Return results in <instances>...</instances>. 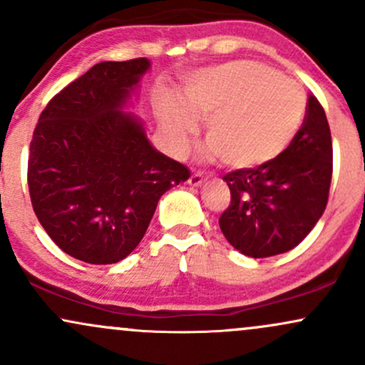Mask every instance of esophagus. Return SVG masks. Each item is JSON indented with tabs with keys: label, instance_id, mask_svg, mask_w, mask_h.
I'll use <instances>...</instances> for the list:
<instances>
[{
	"label": "esophagus",
	"instance_id": "obj_1",
	"mask_svg": "<svg viewBox=\"0 0 365 365\" xmlns=\"http://www.w3.org/2000/svg\"><path fill=\"white\" fill-rule=\"evenodd\" d=\"M202 182H204V177L200 173H192L190 178H188V185L192 187H199Z\"/></svg>",
	"mask_w": 365,
	"mask_h": 365
}]
</instances>
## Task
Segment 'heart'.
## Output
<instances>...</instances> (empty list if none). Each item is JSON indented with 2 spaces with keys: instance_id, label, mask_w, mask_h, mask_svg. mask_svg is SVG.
I'll list each match as a JSON object with an SVG mask.
<instances>
[{
  "instance_id": "1",
  "label": "heart",
  "mask_w": 365,
  "mask_h": 365,
  "mask_svg": "<svg viewBox=\"0 0 365 365\" xmlns=\"http://www.w3.org/2000/svg\"><path fill=\"white\" fill-rule=\"evenodd\" d=\"M206 118L212 156L235 170L273 161L302 127L305 94L299 83L257 61H230L195 73L183 89V103H163L159 118L168 144L183 153Z\"/></svg>"
}]
</instances>
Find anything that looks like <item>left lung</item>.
<instances>
[{
  "label": "left lung",
  "instance_id": "1",
  "mask_svg": "<svg viewBox=\"0 0 365 365\" xmlns=\"http://www.w3.org/2000/svg\"><path fill=\"white\" fill-rule=\"evenodd\" d=\"M333 142L326 113L309 96L299 133L273 161L235 170L223 180L232 200L220 228L249 257H271L297 247L319 221L328 204Z\"/></svg>",
  "mask_w": 365,
  "mask_h": 365
}]
</instances>
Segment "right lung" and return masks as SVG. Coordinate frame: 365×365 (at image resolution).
Here are the masks:
<instances>
[{"label": "right lung", "mask_w": 365, "mask_h": 365, "mask_svg": "<svg viewBox=\"0 0 365 365\" xmlns=\"http://www.w3.org/2000/svg\"><path fill=\"white\" fill-rule=\"evenodd\" d=\"M148 58L103 61L58 92L41 113L29 153L34 212L63 252L113 264L139 245L159 197L190 171L150 145L121 111Z\"/></svg>", "instance_id": "right-lung-1"}]
</instances>
